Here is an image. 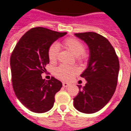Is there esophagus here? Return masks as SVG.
I'll return each instance as SVG.
<instances>
[{
    "label": "esophagus",
    "mask_w": 131,
    "mask_h": 131,
    "mask_svg": "<svg viewBox=\"0 0 131 131\" xmlns=\"http://www.w3.org/2000/svg\"><path fill=\"white\" fill-rule=\"evenodd\" d=\"M63 86L64 88H68V87H69V86H70V84H69V83H68V82H63Z\"/></svg>",
    "instance_id": "34e87169"
}]
</instances>
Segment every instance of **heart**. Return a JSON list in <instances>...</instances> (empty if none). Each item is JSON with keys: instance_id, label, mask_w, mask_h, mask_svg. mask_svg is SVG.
I'll return each instance as SVG.
<instances>
[{"instance_id": "1", "label": "heart", "mask_w": 131, "mask_h": 131, "mask_svg": "<svg viewBox=\"0 0 131 131\" xmlns=\"http://www.w3.org/2000/svg\"><path fill=\"white\" fill-rule=\"evenodd\" d=\"M64 46L69 49L75 56L78 57L79 60H82L85 58V56L83 53L85 51V46L78 39L75 38H68L64 41ZM59 48V45L57 43H52L49 47L48 57L49 61L51 63H54L57 60ZM77 73L78 70L75 68L61 65L59 67L56 68L54 75L56 78L62 80H70Z\"/></svg>"}]
</instances>
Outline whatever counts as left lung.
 Listing matches in <instances>:
<instances>
[{
    "mask_svg": "<svg viewBox=\"0 0 131 131\" xmlns=\"http://www.w3.org/2000/svg\"><path fill=\"white\" fill-rule=\"evenodd\" d=\"M75 36L88 45V67L80 75L87 80L78 85L74 106L79 112L93 114L101 110L112 99L117 85L119 61L114 47L105 37L95 32L76 33Z\"/></svg>",
    "mask_w": 131,
    "mask_h": 131,
    "instance_id": "1",
    "label": "left lung"
}]
</instances>
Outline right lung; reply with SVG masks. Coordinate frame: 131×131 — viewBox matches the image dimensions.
Listing matches in <instances>:
<instances>
[{
	"mask_svg": "<svg viewBox=\"0 0 131 131\" xmlns=\"http://www.w3.org/2000/svg\"><path fill=\"white\" fill-rule=\"evenodd\" d=\"M67 34L43 27H34L17 42L10 56L13 87L17 98L31 112L44 113L52 108L55 94L62 82L52 77L42 78L49 63L48 49L55 41Z\"/></svg>",
	"mask_w": 131,
	"mask_h": 131,
	"instance_id": "right-lung-1",
	"label": "right lung"
}]
</instances>
